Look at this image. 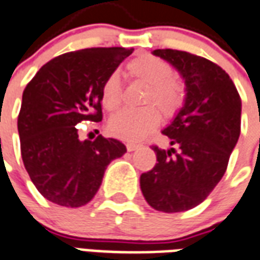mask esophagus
I'll return each mask as SVG.
<instances>
[{"instance_id":"obj_1","label":"esophagus","mask_w":260,"mask_h":260,"mask_svg":"<svg viewBox=\"0 0 260 260\" xmlns=\"http://www.w3.org/2000/svg\"><path fill=\"white\" fill-rule=\"evenodd\" d=\"M126 147H127L128 152H133V151H136V149L140 148V145H138V144H127Z\"/></svg>"}]
</instances>
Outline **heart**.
I'll use <instances>...</instances> for the list:
<instances>
[{
  "mask_svg": "<svg viewBox=\"0 0 260 260\" xmlns=\"http://www.w3.org/2000/svg\"><path fill=\"white\" fill-rule=\"evenodd\" d=\"M130 79L148 86L144 104H155L165 116H173L184 104V87L173 77V70L162 58L144 54L126 66ZM101 104L107 111L115 112L122 104V87L116 75L108 76L101 87ZM160 122V113L153 105L138 111H122L109 122L115 137L126 141H138L152 132Z\"/></svg>",
  "mask_w": 260,
  "mask_h": 260,
  "instance_id": "b5f03b06",
  "label": "heart"
}]
</instances>
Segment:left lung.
<instances>
[{"label": "left lung", "mask_w": 260, "mask_h": 260, "mask_svg": "<svg viewBox=\"0 0 260 260\" xmlns=\"http://www.w3.org/2000/svg\"><path fill=\"white\" fill-rule=\"evenodd\" d=\"M176 68L185 83V100L164 134L169 149L153 145L158 164L141 174L140 187L153 209H192L213 191L241 132V98L220 66L177 50L152 52Z\"/></svg>", "instance_id": "left-lung-1"}]
</instances>
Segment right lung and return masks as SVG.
<instances>
[{
  "label": "right lung",
  "mask_w": 260,
  "mask_h": 260,
  "mask_svg": "<svg viewBox=\"0 0 260 260\" xmlns=\"http://www.w3.org/2000/svg\"><path fill=\"white\" fill-rule=\"evenodd\" d=\"M133 48H86L47 62L26 86L18 116L23 165L45 200L66 208L88 204L124 144L79 138L83 120L101 122V87Z\"/></svg>",
  "instance_id": "add662e5"
}]
</instances>
